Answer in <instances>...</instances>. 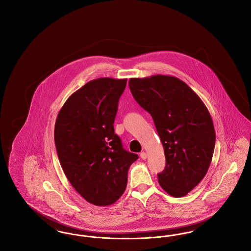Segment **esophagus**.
<instances>
[{"instance_id":"obj_1","label":"esophagus","mask_w":251,"mask_h":251,"mask_svg":"<svg viewBox=\"0 0 251 251\" xmlns=\"http://www.w3.org/2000/svg\"><path fill=\"white\" fill-rule=\"evenodd\" d=\"M140 157H141V159H143V160L147 159V153H146L145 151L141 152V153H140Z\"/></svg>"}]
</instances>
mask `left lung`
Returning <instances> with one entry per match:
<instances>
[{
	"mask_svg": "<svg viewBox=\"0 0 251 251\" xmlns=\"http://www.w3.org/2000/svg\"><path fill=\"white\" fill-rule=\"evenodd\" d=\"M134 100L152 117L164 147L166 167L158 174L168 195L186 196L205 177L215 151L211 115L201 98L173 76L131 78Z\"/></svg>",
	"mask_w": 251,
	"mask_h": 251,
	"instance_id": "left-lung-1",
	"label": "left lung"
}]
</instances>
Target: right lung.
Returning a JSON list of instances; mask_svg holds the SVG:
<instances>
[{
    "label": "right lung",
    "mask_w": 251,
    "mask_h": 251,
    "mask_svg": "<svg viewBox=\"0 0 251 251\" xmlns=\"http://www.w3.org/2000/svg\"><path fill=\"white\" fill-rule=\"evenodd\" d=\"M127 79L88 82L64 103L54 126L61 167L74 189L97 206L116 202L125 191L128 170L138 155L125 151L114 131Z\"/></svg>",
    "instance_id": "1"
}]
</instances>
